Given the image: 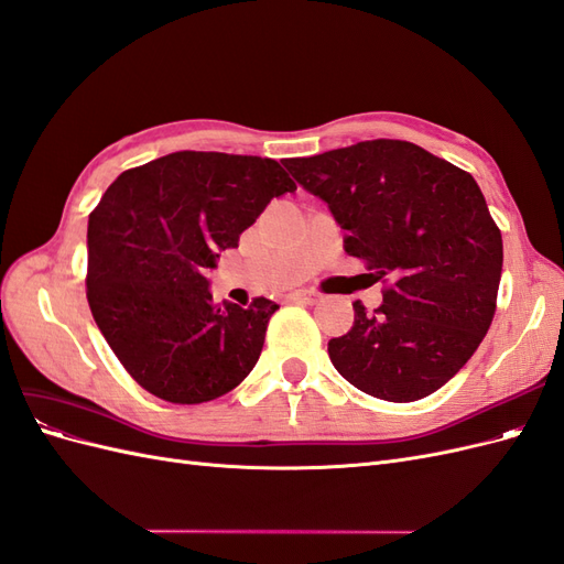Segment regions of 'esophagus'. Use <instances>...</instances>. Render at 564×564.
I'll return each instance as SVG.
<instances>
[{"instance_id":"esophagus-1","label":"esophagus","mask_w":564,"mask_h":564,"mask_svg":"<svg viewBox=\"0 0 564 564\" xmlns=\"http://www.w3.org/2000/svg\"><path fill=\"white\" fill-rule=\"evenodd\" d=\"M289 301L303 303V305H315V303L322 301V296L315 294V292H294V294H289Z\"/></svg>"}]
</instances>
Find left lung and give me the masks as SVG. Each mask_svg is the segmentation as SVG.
<instances>
[{"mask_svg": "<svg viewBox=\"0 0 564 564\" xmlns=\"http://www.w3.org/2000/svg\"><path fill=\"white\" fill-rule=\"evenodd\" d=\"M327 202L344 247L390 282L348 334L329 340L336 371L367 395L414 402L464 367L497 311L501 230L464 169L406 141H362L284 164Z\"/></svg>", "mask_w": 564, "mask_h": 564, "instance_id": "1", "label": "left lung"}]
</instances>
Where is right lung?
<instances>
[{
  "instance_id": "right-lung-1",
  "label": "right lung",
  "mask_w": 564,
  "mask_h": 564,
  "mask_svg": "<svg viewBox=\"0 0 564 564\" xmlns=\"http://www.w3.org/2000/svg\"><path fill=\"white\" fill-rule=\"evenodd\" d=\"M296 183L268 158L181 150L129 169L89 216L87 299L133 381L174 404L240 386L280 305H216L204 272Z\"/></svg>"
}]
</instances>
